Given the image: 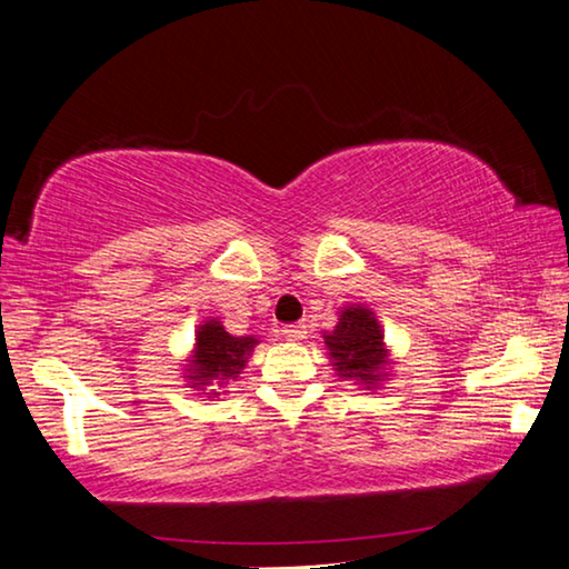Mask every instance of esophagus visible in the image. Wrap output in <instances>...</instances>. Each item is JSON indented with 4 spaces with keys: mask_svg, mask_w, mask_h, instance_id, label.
I'll list each match as a JSON object with an SVG mask.
<instances>
[{
    "mask_svg": "<svg viewBox=\"0 0 569 569\" xmlns=\"http://www.w3.org/2000/svg\"><path fill=\"white\" fill-rule=\"evenodd\" d=\"M305 333H308V326L305 323H292V326L282 328V336L287 341H302Z\"/></svg>",
    "mask_w": 569,
    "mask_h": 569,
    "instance_id": "obj_1",
    "label": "esophagus"
}]
</instances>
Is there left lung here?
<instances>
[{
    "mask_svg": "<svg viewBox=\"0 0 569 569\" xmlns=\"http://www.w3.org/2000/svg\"><path fill=\"white\" fill-rule=\"evenodd\" d=\"M328 359L341 380H351L367 390H377L390 380L392 351L385 343V328L375 310L365 305H346L333 331L323 333Z\"/></svg>",
    "mask_w": 569,
    "mask_h": 569,
    "instance_id": "left-lung-1",
    "label": "left lung"
}]
</instances>
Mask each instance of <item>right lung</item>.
<instances>
[{
  "instance_id": "1",
  "label": "right lung",
  "mask_w": 569,
  "mask_h": 569,
  "mask_svg": "<svg viewBox=\"0 0 569 569\" xmlns=\"http://www.w3.org/2000/svg\"><path fill=\"white\" fill-rule=\"evenodd\" d=\"M257 336H233L218 318H208L197 326L192 353L184 359V382L204 398H218L220 390L238 380L246 369Z\"/></svg>"
}]
</instances>
